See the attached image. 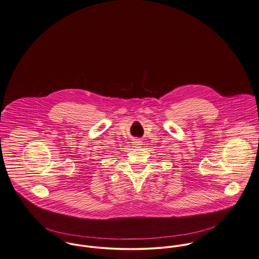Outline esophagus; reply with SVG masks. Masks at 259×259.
Instances as JSON below:
<instances>
[{
	"label": "esophagus",
	"mask_w": 259,
	"mask_h": 259,
	"mask_svg": "<svg viewBox=\"0 0 259 259\" xmlns=\"http://www.w3.org/2000/svg\"><path fill=\"white\" fill-rule=\"evenodd\" d=\"M133 145H135V146H140V145H141V141H140L139 139H135L134 142H133Z\"/></svg>",
	"instance_id": "1"
}]
</instances>
